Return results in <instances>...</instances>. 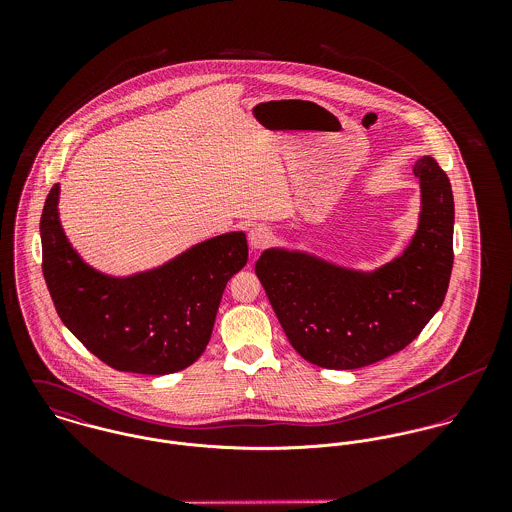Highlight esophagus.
Masks as SVG:
<instances>
[{
    "instance_id": "obj_1",
    "label": "esophagus",
    "mask_w": 512,
    "mask_h": 512,
    "mask_svg": "<svg viewBox=\"0 0 512 512\" xmlns=\"http://www.w3.org/2000/svg\"><path fill=\"white\" fill-rule=\"evenodd\" d=\"M272 240H274V234H272V230H270L268 226H264V224H256V226L250 228V232H248V242H250V246H252L254 250L266 248L268 244H272Z\"/></svg>"
}]
</instances>
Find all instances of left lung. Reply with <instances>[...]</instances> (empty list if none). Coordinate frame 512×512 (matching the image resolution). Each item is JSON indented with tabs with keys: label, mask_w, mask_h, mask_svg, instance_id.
<instances>
[{
	"label": "left lung",
	"mask_w": 512,
	"mask_h": 512,
	"mask_svg": "<svg viewBox=\"0 0 512 512\" xmlns=\"http://www.w3.org/2000/svg\"><path fill=\"white\" fill-rule=\"evenodd\" d=\"M412 171L418 228L384 266L365 272L282 246L258 258L256 276L305 361L337 370L378 363L410 345L441 307L453 268L451 183L430 155Z\"/></svg>",
	"instance_id": "obj_1"
}]
</instances>
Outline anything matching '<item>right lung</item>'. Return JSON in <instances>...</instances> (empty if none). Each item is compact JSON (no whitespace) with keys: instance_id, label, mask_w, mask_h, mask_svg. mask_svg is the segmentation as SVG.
<instances>
[{"instance_id":"right-lung-1","label":"right lung","mask_w":512,"mask_h":512,"mask_svg":"<svg viewBox=\"0 0 512 512\" xmlns=\"http://www.w3.org/2000/svg\"><path fill=\"white\" fill-rule=\"evenodd\" d=\"M59 183L41 215L43 276L61 321L102 363L122 372L171 374L209 345L228 280L248 262L242 230L203 240L169 262L110 276L69 242L59 219Z\"/></svg>"}]
</instances>
